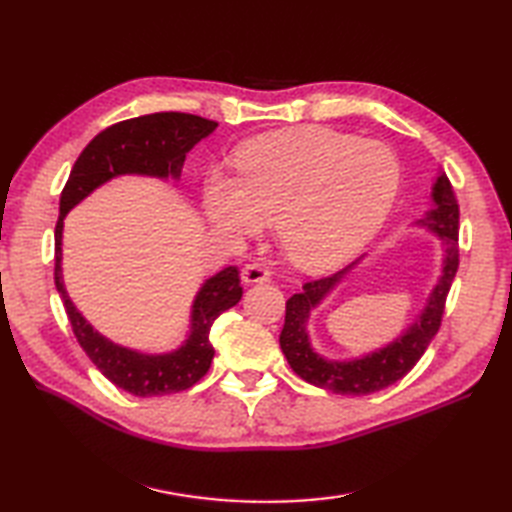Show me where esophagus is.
<instances>
[{
	"instance_id": "34e87169",
	"label": "esophagus",
	"mask_w": 512,
	"mask_h": 512,
	"mask_svg": "<svg viewBox=\"0 0 512 512\" xmlns=\"http://www.w3.org/2000/svg\"><path fill=\"white\" fill-rule=\"evenodd\" d=\"M270 273L264 264L253 262V264H246L242 268V281L244 284H259V281H268Z\"/></svg>"
}]
</instances>
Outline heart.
Here are the masks:
<instances>
[{
	"instance_id": "obj_1",
	"label": "heart",
	"mask_w": 512,
	"mask_h": 512,
	"mask_svg": "<svg viewBox=\"0 0 512 512\" xmlns=\"http://www.w3.org/2000/svg\"><path fill=\"white\" fill-rule=\"evenodd\" d=\"M235 165L239 178L206 182L209 222L244 237L273 217L279 248L306 270L332 268L358 253L387 220L400 184L387 145L317 125L248 140Z\"/></svg>"
}]
</instances>
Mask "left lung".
Masks as SVG:
<instances>
[{
	"mask_svg": "<svg viewBox=\"0 0 512 512\" xmlns=\"http://www.w3.org/2000/svg\"><path fill=\"white\" fill-rule=\"evenodd\" d=\"M433 202H436V209H431L427 217L418 224L427 226L429 231L438 233V237L442 239V277L438 281V286L431 292L427 308L422 310L416 323H413L405 334L398 336L394 343H389L383 350H378L374 354L356 358V361H328V358H323L321 354L312 350L306 330L310 310L319 306L325 295L339 284L343 275L356 262L330 277L306 281L299 295H292L286 301V323L284 330L279 334V345L281 352L286 354L290 367L295 369V374L306 380V383L328 389L332 394L365 396L394 385L396 380L407 376L413 365L420 361V356L440 330V323L444 317V303H447V295L460 264V206L458 200H455L451 182L444 173L438 176L436 184H433Z\"/></svg>",
	"mask_w": 512,
	"mask_h": 512,
	"instance_id": "left-lung-1",
	"label": "left lung"
}]
</instances>
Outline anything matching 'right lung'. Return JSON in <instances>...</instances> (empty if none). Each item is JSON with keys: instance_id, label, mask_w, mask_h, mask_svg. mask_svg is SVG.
<instances>
[{"instance_id": "1", "label": "right lung", "mask_w": 512, "mask_h": 512, "mask_svg": "<svg viewBox=\"0 0 512 512\" xmlns=\"http://www.w3.org/2000/svg\"><path fill=\"white\" fill-rule=\"evenodd\" d=\"M215 127L217 123L209 118L182 112H158L116 123L94 136L81 151L61 191L59 220L54 228V284L63 299L65 314L76 341L96 369L116 387L140 398L184 391L209 372L215 354L209 339L211 325L224 310L233 308L242 299L239 270L237 266H228L204 281L193 301L191 334L178 350L169 354L129 350L96 332L65 292L61 275L63 217L85 195L116 176L140 173L154 178H180L184 158Z\"/></svg>"}]
</instances>
